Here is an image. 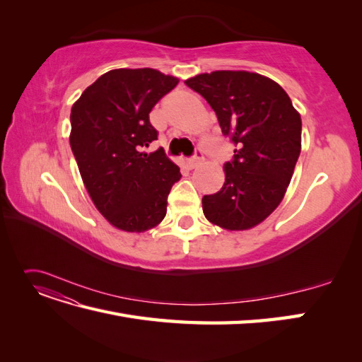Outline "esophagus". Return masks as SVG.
<instances>
[{
    "instance_id": "obj_1",
    "label": "esophagus",
    "mask_w": 362,
    "mask_h": 362,
    "mask_svg": "<svg viewBox=\"0 0 362 362\" xmlns=\"http://www.w3.org/2000/svg\"><path fill=\"white\" fill-rule=\"evenodd\" d=\"M202 161H204V157H202L201 152H196V156L193 158H190L187 161V164H189L190 169H194V168H198Z\"/></svg>"
}]
</instances>
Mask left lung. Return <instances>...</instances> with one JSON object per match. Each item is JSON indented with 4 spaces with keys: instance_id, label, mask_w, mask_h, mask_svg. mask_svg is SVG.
<instances>
[{
    "instance_id": "8db88e82",
    "label": "left lung",
    "mask_w": 362,
    "mask_h": 362,
    "mask_svg": "<svg viewBox=\"0 0 362 362\" xmlns=\"http://www.w3.org/2000/svg\"><path fill=\"white\" fill-rule=\"evenodd\" d=\"M216 112L225 136L237 145L225 182L202 198L208 222L246 231L276 210L286 196L302 148V120L290 96L269 76L214 71L184 81Z\"/></svg>"
}]
</instances>
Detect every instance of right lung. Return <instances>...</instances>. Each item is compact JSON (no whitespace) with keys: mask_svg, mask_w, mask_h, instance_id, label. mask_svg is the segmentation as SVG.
<instances>
[{"mask_svg":"<svg viewBox=\"0 0 362 362\" xmlns=\"http://www.w3.org/2000/svg\"><path fill=\"white\" fill-rule=\"evenodd\" d=\"M180 83L151 68L113 69L81 93L71 110L69 144L92 202L120 231L145 233L168 210L181 178L164 151H144L157 140L149 113Z\"/></svg>","mask_w":362,"mask_h":362,"instance_id":"right-lung-1","label":"right lung"}]
</instances>
